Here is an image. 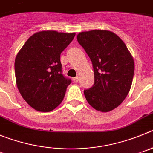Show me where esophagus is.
<instances>
[{
  "label": "esophagus",
  "instance_id": "1",
  "mask_svg": "<svg viewBox=\"0 0 153 153\" xmlns=\"http://www.w3.org/2000/svg\"><path fill=\"white\" fill-rule=\"evenodd\" d=\"M78 79H79V78H78V76L75 77V78H73V81L75 82V83H78Z\"/></svg>",
  "mask_w": 153,
  "mask_h": 153
}]
</instances>
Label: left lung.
Wrapping results in <instances>:
<instances>
[{
    "label": "left lung",
    "mask_w": 153,
    "mask_h": 153,
    "mask_svg": "<svg viewBox=\"0 0 153 153\" xmlns=\"http://www.w3.org/2000/svg\"><path fill=\"white\" fill-rule=\"evenodd\" d=\"M78 42L94 67V84L85 90L88 103L97 111L110 112L128 96L134 73V61L124 41L108 30L83 31Z\"/></svg>",
    "instance_id": "1"
}]
</instances>
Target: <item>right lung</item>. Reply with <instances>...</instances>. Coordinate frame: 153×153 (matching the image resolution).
<instances>
[{
  "instance_id": "right-lung-1",
  "label": "right lung",
  "mask_w": 153,
  "mask_h": 153,
  "mask_svg": "<svg viewBox=\"0 0 153 153\" xmlns=\"http://www.w3.org/2000/svg\"><path fill=\"white\" fill-rule=\"evenodd\" d=\"M75 35L56 31H38L17 53V88L25 102L35 110L51 112L62 102L71 80L62 74L60 54Z\"/></svg>"
}]
</instances>
